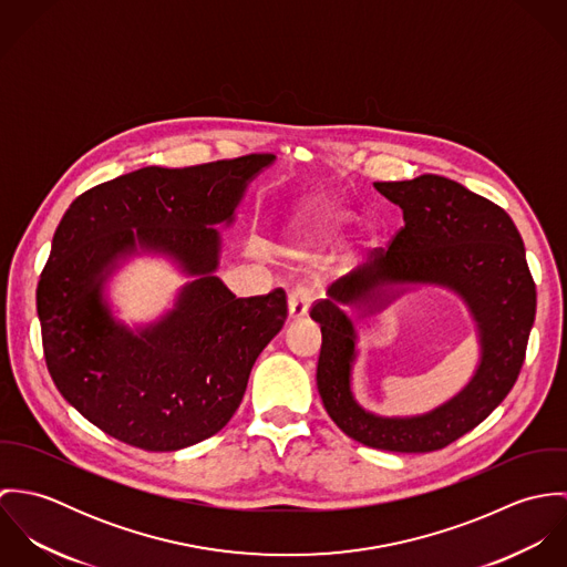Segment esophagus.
I'll return each instance as SVG.
<instances>
[{"mask_svg": "<svg viewBox=\"0 0 567 567\" xmlns=\"http://www.w3.org/2000/svg\"><path fill=\"white\" fill-rule=\"evenodd\" d=\"M312 303V290L306 286H299L290 292L288 297V310H290V319H303L310 310Z\"/></svg>", "mask_w": 567, "mask_h": 567, "instance_id": "1", "label": "esophagus"}]
</instances>
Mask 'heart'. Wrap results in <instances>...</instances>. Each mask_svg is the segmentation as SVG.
Here are the masks:
<instances>
[{
    "instance_id": "obj_1",
    "label": "heart",
    "mask_w": 567,
    "mask_h": 567,
    "mask_svg": "<svg viewBox=\"0 0 567 567\" xmlns=\"http://www.w3.org/2000/svg\"><path fill=\"white\" fill-rule=\"evenodd\" d=\"M336 225H338V216H321L317 220V234L319 236H329Z\"/></svg>"
}]
</instances>
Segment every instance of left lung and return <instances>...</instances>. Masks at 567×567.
Instances as JSON below:
<instances>
[{"label":"left lung","instance_id":"obj_1","mask_svg":"<svg viewBox=\"0 0 567 567\" xmlns=\"http://www.w3.org/2000/svg\"><path fill=\"white\" fill-rule=\"evenodd\" d=\"M373 185L400 205L404 227L312 306L310 317L323 333L317 386L331 421L353 441L402 454L434 452L483 423L513 389L535 323V281L517 227L495 203L436 174ZM416 282L445 285L468 303L480 324L482 362L445 405L416 417H378L352 400L354 330L339 306L372 313L403 293L395 285Z\"/></svg>","mask_w":567,"mask_h":567}]
</instances>
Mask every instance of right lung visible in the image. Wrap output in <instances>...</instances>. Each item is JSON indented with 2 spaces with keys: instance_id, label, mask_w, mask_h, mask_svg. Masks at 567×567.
<instances>
[{
  "instance_id": "add662e5",
  "label": "right lung",
  "mask_w": 567,
  "mask_h": 567,
  "mask_svg": "<svg viewBox=\"0 0 567 567\" xmlns=\"http://www.w3.org/2000/svg\"><path fill=\"white\" fill-rule=\"evenodd\" d=\"M272 159L142 167L86 189L65 212L37 288L43 353L61 395L109 436L174 452L214 436L238 410L288 303L281 288L236 299L214 275V227L234 223L248 181ZM140 249L167 254L195 281L135 334L112 319L101 284Z\"/></svg>"
}]
</instances>
